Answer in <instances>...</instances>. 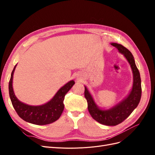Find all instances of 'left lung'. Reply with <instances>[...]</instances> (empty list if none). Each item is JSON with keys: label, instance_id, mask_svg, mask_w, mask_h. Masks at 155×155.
I'll list each match as a JSON object with an SVG mask.
<instances>
[{"label": "left lung", "instance_id": "8db88e82", "mask_svg": "<svg viewBox=\"0 0 155 155\" xmlns=\"http://www.w3.org/2000/svg\"><path fill=\"white\" fill-rule=\"evenodd\" d=\"M128 61L133 74V85L127 97L114 107L108 110H102L97 106L92 96L85 86V97L87 101L88 110L92 118L105 125L114 126L124 121L137 107L142 96L141 79L136 66L134 57L130 51L121 45L111 43Z\"/></svg>", "mask_w": 155, "mask_h": 155}]
</instances>
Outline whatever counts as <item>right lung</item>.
Instances as JSON below:
<instances>
[{
    "mask_svg": "<svg viewBox=\"0 0 155 155\" xmlns=\"http://www.w3.org/2000/svg\"><path fill=\"white\" fill-rule=\"evenodd\" d=\"M17 64L14 67L9 82V94L13 107L23 120L33 124L47 125L58 120L64 109L63 101L64 96L74 85L72 80L61 88L50 101L39 106H32L24 104L18 100L13 92L12 81L13 76Z\"/></svg>",
    "mask_w": 155,
    "mask_h": 155,
    "instance_id": "add662e5",
    "label": "right lung"
}]
</instances>
